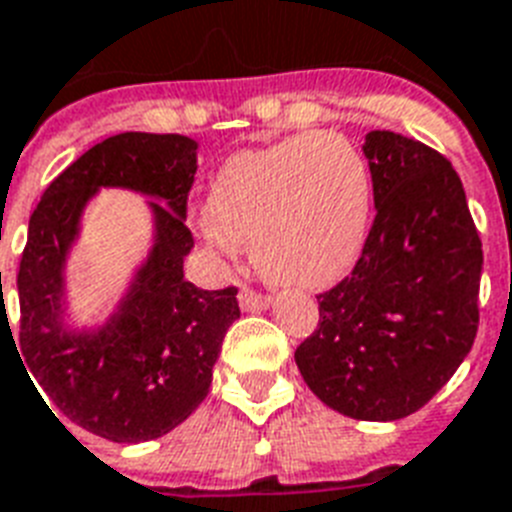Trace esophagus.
I'll list each match as a JSON object with an SVG mask.
<instances>
[{"label": "esophagus", "instance_id": "1", "mask_svg": "<svg viewBox=\"0 0 512 512\" xmlns=\"http://www.w3.org/2000/svg\"><path fill=\"white\" fill-rule=\"evenodd\" d=\"M239 304H242L244 312H263V309H268L273 304V299L265 294H257L252 289H242L239 291Z\"/></svg>", "mask_w": 512, "mask_h": 512}]
</instances>
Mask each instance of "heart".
<instances>
[{"label":"heart","mask_w":512,"mask_h":512,"mask_svg":"<svg viewBox=\"0 0 512 512\" xmlns=\"http://www.w3.org/2000/svg\"><path fill=\"white\" fill-rule=\"evenodd\" d=\"M369 197L364 158L343 137L307 132L223 163L203 231L221 249L249 244L257 270L278 286L320 289L359 255Z\"/></svg>","instance_id":"heart-1"}]
</instances>
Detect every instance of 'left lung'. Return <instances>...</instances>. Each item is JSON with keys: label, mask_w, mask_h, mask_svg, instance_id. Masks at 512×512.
Returning a JSON list of instances; mask_svg holds the SVG:
<instances>
[{"label": "left lung", "mask_w": 512, "mask_h": 512, "mask_svg": "<svg viewBox=\"0 0 512 512\" xmlns=\"http://www.w3.org/2000/svg\"><path fill=\"white\" fill-rule=\"evenodd\" d=\"M375 223L349 278L317 296L296 367L325 406L362 422L414 414L455 375L479 328L482 239L461 176L419 140L367 132Z\"/></svg>", "instance_id": "1"}]
</instances>
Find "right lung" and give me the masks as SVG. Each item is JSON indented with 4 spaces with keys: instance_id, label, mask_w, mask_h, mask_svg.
I'll return each instance as SVG.
<instances>
[{
    "instance_id": "add662e5",
    "label": "right lung",
    "mask_w": 512,
    "mask_h": 512,
    "mask_svg": "<svg viewBox=\"0 0 512 512\" xmlns=\"http://www.w3.org/2000/svg\"><path fill=\"white\" fill-rule=\"evenodd\" d=\"M195 171L192 137L122 132L67 166L30 216L17 273L23 367L64 419L111 442L156 440L179 427L205 401L223 336L239 320L234 286L205 291L184 278L195 247L184 226ZM101 189L150 196L154 239L112 315L77 329L66 263Z\"/></svg>"
}]
</instances>
